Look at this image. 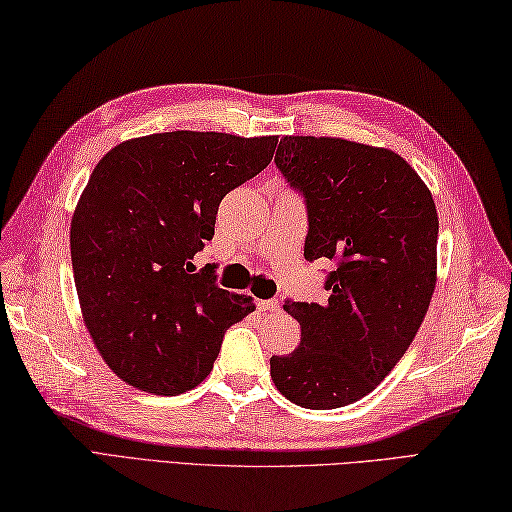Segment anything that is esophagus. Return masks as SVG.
<instances>
[{
  "label": "esophagus",
  "instance_id": "1",
  "mask_svg": "<svg viewBox=\"0 0 512 512\" xmlns=\"http://www.w3.org/2000/svg\"><path fill=\"white\" fill-rule=\"evenodd\" d=\"M257 308L262 312H273V310H279L281 306L277 299H262V301H257Z\"/></svg>",
  "mask_w": 512,
  "mask_h": 512
}]
</instances>
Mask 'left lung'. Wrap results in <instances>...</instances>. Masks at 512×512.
Here are the masks:
<instances>
[{"label": "left lung", "mask_w": 512, "mask_h": 512, "mask_svg": "<svg viewBox=\"0 0 512 512\" xmlns=\"http://www.w3.org/2000/svg\"><path fill=\"white\" fill-rule=\"evenodd\" d=\"M277 169L306 198V255L330 259L328 301H286L301 325L270 376L295 405L336 409L374 391L407 352L436 290L438 213L396 151L343 138L284 136Z\"/></svg>", "instance_id": "1"}]
</instances>
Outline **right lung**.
<instances>
[{"instance_id":"add662e5","label":"right lung","mask_w":512,"mask_h":512,"mask_svg":"<svg viewBox=\"0 0 512 512\" xmlns=\"http://www.w3.org/2000/svg\"><path fill=\"white\" fill-rule=\"evenodd\" d=\"M277 140L151 134L94 167L70 224L74 284L96 350L127 385L173 396L202 383L226 328L255 310L193 257L224 195L268 167Z\"/></svg>"}]
</instances>
